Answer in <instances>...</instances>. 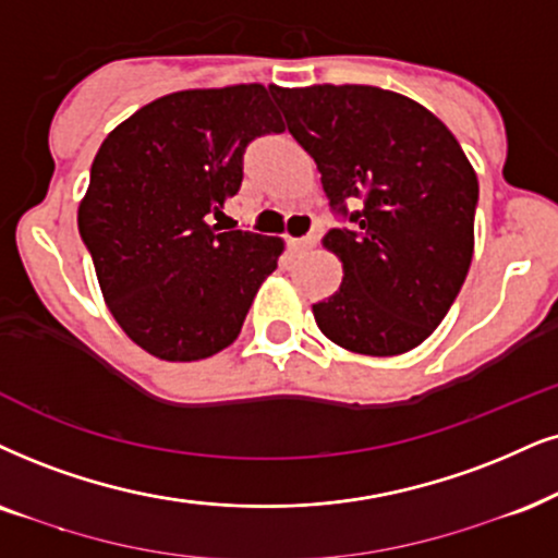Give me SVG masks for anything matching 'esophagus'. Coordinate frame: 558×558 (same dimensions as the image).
Here are the masks:
<instances>
[{"instance_id":"34e87169","label":"esophagus","mask_w":558,"mask_h":558,"mask_svg":"<svg viewBox=\"0 0 558 558\" xmlns=\"http://www.w3.org/2000/svg\"><path fill=\"white\" fill-rule=\"evenodd\" d=\"M316 244V236L312 234V236H303V239H288V246H291L293 252H306V250H312V246Z\"/></svg>"}]
</instances>
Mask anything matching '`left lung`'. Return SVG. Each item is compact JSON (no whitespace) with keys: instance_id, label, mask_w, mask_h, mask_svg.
Segmentation results:
<instances>
[{"instance_id":"obj_1","label":"left lung","mask_w":558,"mask_h":558,"mask_svg":"<svg viewBox=\"0 0 558 558\" xmlns=\"http://www.w3.org/2000/svg\"><path fill=\"white\" fill-rule=\"evenodd\" d=\"M288 131L322 172L331 208L355 227L324 250L342 283L312 312L322 335L373 357L414 350L446 319L474 257L478 180L425 105L368 84L270 87Z\"/></svg>"}]
</instances>
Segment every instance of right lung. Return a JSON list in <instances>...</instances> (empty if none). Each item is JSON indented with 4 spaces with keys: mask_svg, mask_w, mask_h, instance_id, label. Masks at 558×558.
Instances as JSON below:
<instances>
[{
    "mask_svg": "<svg viewBox=\"0 0 558 558\" xmlns=\"http://www.w3.org/2000/svg\"><path fill=\"white\" fill-rule=\"evenodd\" d=\"M286 131L265 84L182 89L116 125L95 154L76 223L112 319L167 363L229 348L265 278L280 236L223 231L252 138Z\"/></svg>",
    "mask_w": 558,
    "mask_h": 558,
    "instance_id": "1",
    "label": "right lung"
}]
</instances>
